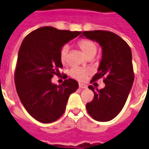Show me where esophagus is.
Segmentation results:
<instances>
[{
    "label": "esophagus",
    "mask_w": 149,
    "mask_h": 149,
    "mask_svg": "<svg viewBox=\"0 0 149 149\" xmlns=\"http://www.w3.org/2000/svg\"><path fill=\"white\" fill-rule=\"evenodd\" d=\"M87 87L85 84H82V83H79V88H81V89H86V88Z\"/></svg>",
    "instance_id": "obj_1"
}]
</instances>
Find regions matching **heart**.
Listing matches in <instances>:
<instances>
[{
    "label": "heart",
    "instance_id": "obj_1",
    "mask_svg": "<svg viewBox=\"0 0 149 149\" xmlns=\"http://www.w3.org/2000/svg\"><path fill=\"white\" fill-rule=\"evenodd\" d=\"M77 45L79 48L81 49L83 53L86 57H93L97 52V45L95 41L89 39H81L77 42ZM68 45H64L60 49L59 52V58L61 61L62 64L65 65L67 63L68 59ZM90 70L87 68H80V67H75L71 68L69 71V75L72 78L76 79L77 81H82L88 77L90 74Z\"/></svg>",
    "mask_w": 149,
    "mask_h": 149
}]
</instances>
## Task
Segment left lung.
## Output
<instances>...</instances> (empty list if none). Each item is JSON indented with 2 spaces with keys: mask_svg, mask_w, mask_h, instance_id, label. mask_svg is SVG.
Instances as JSON below:
<instances>
[{
  "mask_svg": "<svg viewBox=\"0 0 149 149\" xmlns=\"http://www.w3.org/2000/svg\"><path fill=\"white\" fill-rule=\"evenodd\" d=\"M81 36L99 42L103 49L98 72L91 82L104 78L105 87L95 91L89 86L95 96L86 104L87 112L96 121H111L123 109L134 82L131 49L121 37L109 31H85Z\"/></svg>",
  "mask_w": 149,
  "mask_h": 149,
  "instance_id": "1",
  "label": "left lung"
}]
</instances>
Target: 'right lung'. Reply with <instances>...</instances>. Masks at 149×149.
<instances>
[{
	"mask_svg": "<svg viewBox=\"0 0 149 149\" xmlns=\"http://www.w3.org/2000/svg\"><path fill=\"white\" fill-rule=\"evenodd\" d=\"M81 32L41 27L30 32L19 48L15 71V82L19 99L28 113L36 121L51 123L63 114L72 93L78 88L74 79L61 85L52 84L51 78L60 74L63 68L59 52L63 45Z\"/></svg>",
	"mask_w": 149,
	"mask_h": 149,
	"instance_id": "obj_1",
	"label": "right lung"
}]
</instances>
